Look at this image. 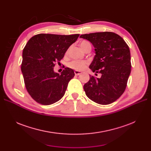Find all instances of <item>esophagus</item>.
<instances>
[{
    "label": "esophagus",
    "instance_id": "obj_1",
    "mask_svg": "<svg viewBox=\"0 0 151 151\" xmlns=\"http://www.w3.org/2000/svg\"><path fill=\"white\" fill-rule=\"evenodd\" d=\"M74 74L76 76H79L82 74V72L80 71H78V70H76V71H74Z\"/></svg>",
    "mask_w": 151,
    "mask_h": 151
}]
</instances>
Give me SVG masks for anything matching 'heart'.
<instances>
[{"mask_svg":"<svg viewBox=\"0 0 151 151\" xmlns=\"http://www.w3.org/2000/svg\"><path fill=\"white\" fill-rule=\"evenodd\" d=\"M80 47L81 49L83 50L88 46H91L90 43L88 42H86V41H83L80 43ZM87 65V63L84 61H78V60H74L70 62L68 64V66L69 68H72V69H74L76 70H83L84 68L86 67Z\"/></svg>","mask_w":151,"mask_h":151,"instance_id":"b5f03b06","label":"heart"}]
</instances>
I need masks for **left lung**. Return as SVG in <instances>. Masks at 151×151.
I'll use <instances>...</instances> for the list:
<instances>
[{
    "label": "left lung",
    "mask_w": 151,
    "mask_h": 151,
    "mask_svg": "<svg viewBox=\"0 0 151 151\" xmlns=\"http://www.w3.org/2000/svg\"><path fill=\"white\" fill-rule=\"evenodd\" d=\"M80 38L93 45L96 55L89 68L101 74L100 78L90 76L84 85L86 96L99 104L115 102L124 93L131 72L129 46L121 36L112 32L81 35Z\"/></svg>",
    "instance_id": "1"
}]
</instances>
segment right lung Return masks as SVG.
Here are the masks:
<instances>
[{
  "label": "right lung",
  "instance_id": "obj_1",
  "mask_svg": "<svg viewBox=\"0 0 151 151\" xmlns=\"http://www.w3.org/2000/svg\"><path fill=\"white\" fill-rule=\"evenodd\" d=\"M79 36L38 34L26 43L21 71L27 91L37 103L50 105L64 96L68 83L75 76L74 70L66 67L59 75L53 67Z\"/></svg>",
  "mask_w": 151,
  "mask_h": 151
}]
</instances>
